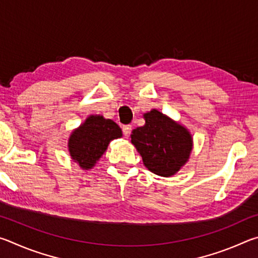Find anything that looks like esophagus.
I'll use <instances>...</instances> for the list:
<instances>
[{
	"label": "esophagus",
	"mask_w": 258,
	"mask_h": 258,
	"mask_svg": "<svg viewBox=\"0 0 258 258\" xmlns=\"http://www.w3.org/2000/svg\"><path fill=\"white\" fill-rule=\"evenodd\" d=\"M121 130H123V134L125 135V137H128V135L131 134V131H132V126L124 125L123 127H121Z\"/></svg>",
	"instance_id": "esophagus-1"
}]
</instances>
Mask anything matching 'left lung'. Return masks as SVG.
Here are the masks:
<instances>
[{"label": "left lung", "instance_id": "obj_1", "mask_svg": "<svg viewBox=\"0 0 258 258\" xmlns=\"http://www.w3.org/2000/svg\"><path fill=\"white\" fill-rule=\"evenodd\" d=\"M143 117L146 124L132 131L131 142L150 172L164 177L174 175L190 157V132L156 109Z\"/></svg>", "mask_w": 258, "mask_h": 258}]
</instances>
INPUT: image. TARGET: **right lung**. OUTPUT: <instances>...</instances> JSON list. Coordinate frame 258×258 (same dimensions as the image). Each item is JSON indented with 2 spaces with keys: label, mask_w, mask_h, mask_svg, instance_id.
I'll use <instances>...</instances> for the list:
<instances>
[{
  "label": "right lung",
  "mask_w": 258,
  "mask_h": 258,
  "mask_svg": "<svg viewBox=\"0 0 258 258\" xmlns=\"http://www.w3.org/2000/svg\"><path fill=\"white\" fill-rule=\"evenodd\" d=\"M121 135L120 127L113 120L100 115H91L71 134L69 154L83 169H90L101 158L109 142Z\"/></svg>",
  "instance_id": "right-lung-1"
}]
</instances>
